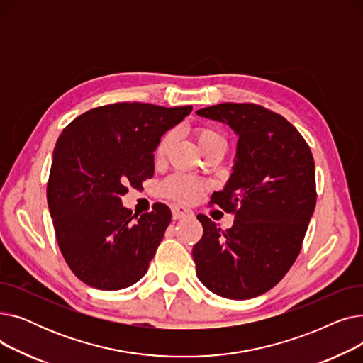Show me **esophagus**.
I'll return each mask as SVG.
<instances>
[{"label": "esophagus", "mask_w": 363, "mask_h": 363, "mask_svg": "<svg viewBox=\"0 0 363 363\" xmlns=\"http://www.w3.org/2000/svg\"><path fill=\"white\" fill-rule=\"evenodd\" d=\"M170 208H172V216H174V219H181V218L191 213V211H189L188 207L181 206V204H172Z\"/></svg>", "instance_id": "34e87169"}]
</instances>
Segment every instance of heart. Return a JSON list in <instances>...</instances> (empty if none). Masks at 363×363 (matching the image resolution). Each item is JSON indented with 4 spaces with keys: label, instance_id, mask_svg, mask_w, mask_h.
Masks as SVG:
<instances>
[{
    "label": "heart",
    "instance_id": "obj_1",
    "mask_svg": "<svg viewBox=\"0 0 363 363\" xmlns=\"http://www.w3.org/2000/svg\"><path fill=\"white\" fill-rule=\"evenodd\" d=\"M196 138L201 151L211 148L216 144L225 145V138L222 137V133H219L213 128H199L196 130ZM172 141H174V133L172 132L164 133L156 147V157L160 159L166 155ZM201 189H203V184L200 181L182 174L172 175L162 184V191L164 196L175 200H181V201L194 200L201 193Z\"/></svg>",
    "mask_w": 363,
    "mask_h": 363
}]
</instances>
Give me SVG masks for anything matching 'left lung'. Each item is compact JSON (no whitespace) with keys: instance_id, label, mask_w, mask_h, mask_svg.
Returning <instances> with one entry per match:
<instances>
[{"instance_id":"obj_1","label":"left lung","mask_w":363,"mask_h":363,"mask_svg":"<svg viewBox=\"0 0 363 363\" xmlns=\"http://www.w3.org/2000/svg\"><path fill=\"white\" fill-rule=\"evenodd\" d=\"M197 114L226 123L238 143L233 174L211 200L235 220L222 231L197 215L196 274L220 297L253 298L275 287L301 250L316 204L312 151L287 119L262 106L222 103Z\"/></svg>"}]
</instances>
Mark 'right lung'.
<instances>
[{
  "instance_id": "obj_1",
  "label": "right lung",
  "mask_w": 363,
  "mask_h": 363,
  "mask_svg": "<svg viewBox=\"0 0 363 363\" xmlns=\"http://www.w3.org/2000/svg\"><path fill=\"white\" fill-rule=\"evenodd\" d=\"M191 106L116 103L67 125L52 151L47 185L55 238L72 272L89 287L114 291L140 281L170 223L156 203L140 218L123 207L128 186L155 175V150Z\"/></svg>"
}]
</instances>
